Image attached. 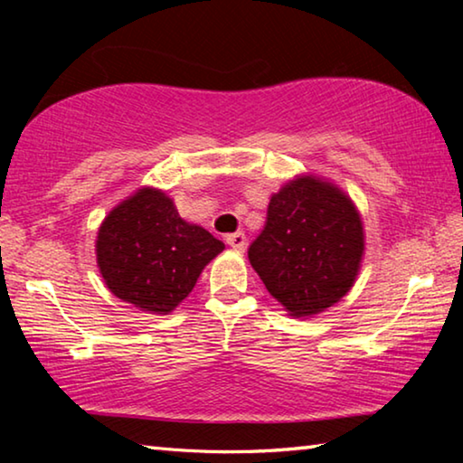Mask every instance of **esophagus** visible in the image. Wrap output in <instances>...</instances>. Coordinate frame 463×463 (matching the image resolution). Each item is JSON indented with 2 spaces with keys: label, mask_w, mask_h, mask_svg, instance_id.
Segmentation results:
<instances>
[{
  "label": "esophagus",
  "mask_w": 463,
  "mask_h": 463,
  "mask_svg": "<svg viewBox=\"0 0 463 463\" xmlns=\"http://www.w3.org/2000/svg\"><path fill=\"white\" fill-rule=\"evenodd\" d=\"M226 242H229V245L234 250L242 253V250H245V247H247V237H245V232H234V234H229V237H226Z\"/></svg>",
  "instance_id": "1"
}]
</instances>
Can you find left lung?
<instances>
[{
    "label": "left lung",
    "mask_w": 463,
    "mask_h": 463,
    "mask_svg": "<svg viewBox=\"0 0 463 463\" xmlns=\"http://www.w3.org/2000/svg\"><path fill=\"white\" fill-rule=\"evenodd\" d=\"M365 253L355 202L331 179L296 175L271 195L249 261L289 317L312 318L354 288Z\"/></svg>",
    "instance_id": "1"
}]
</instances>
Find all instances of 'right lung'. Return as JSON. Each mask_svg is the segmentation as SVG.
<instances>
[{"label": "right lung", "instance_id": "1", "mask_svg": "<svg viewBox=\"0 0 463 463\" xmlns=\"http://www.w3.org/2000/svg\"><path fill=\"white\" fill-rule=\"evenodd\" d=\"M222 250V241L185 222L174 200L151 185L109 210L96 239L98 268L109 292L151 315L174 312Z\"/></svg>", "mask_w": 463, "mask_h": 463}]
</instances>
